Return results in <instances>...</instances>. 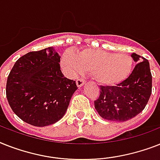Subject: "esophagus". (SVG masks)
Here are the masks:
<instances>
[{
	"label": "esophagus",
	"instance_id": "esophagus-1",
	"mask_svg": "<svg viewBox=\"0 0 160 160\" xmlns=\"http://www.w3.org/2000/svg\"><path fill=\"white\" fill-rule=\"evenodd\" d=\"M84 83H85L84 80H83V79H81V78H80V79H77V80H76V85H77L79 88L81 86H83V85L84 84Z\"/></svg>",
	"mask_w": 160,
	"mask_h": 160
}]
</instances>
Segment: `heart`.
<instances>
[{
    "mask_svg": "<svg viewBox=\"0 0 160 160\" xmlns=\"http://www.w3.org/2000/svg\"><path fill=\"white\" fill-rule=\"evenodd\" d=\"M62 66L71 76L84 71H91L98 84L114 86L123 82L132 73L133 60L127 54L84 48L76 53L65 52L62 56Z\"/></svg>",
    "mask_w": 160,
    "mask_h": 160,
    "instance_id": "b5f03b06",
    "label": "heart"
}]
</instances>
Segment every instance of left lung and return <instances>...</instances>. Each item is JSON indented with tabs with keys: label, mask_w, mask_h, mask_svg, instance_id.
Masks as SVG:
<instances>
[{
	"label": "left lung",
	"mask_w": 160,
	"mask_h": 160,
	"mask_svg": "<svg viewBox=\"0 0 160 160\" xmlns=\"http://www.w3.org/2000/svg\"><path fill=\"white\" fill-rule=\"evenodd\" d=\"M136 62L129 77L117 86H101L94 108L103 119L125 122L139 114L147 104L152 92V76L148 60L133 53Z\"/></svg>",
	"instance_id": "8db88e82"
}]
</instances>
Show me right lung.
Here are the masks:
<instances>
[{
    "instance_id": "obj_1",
    "label": "right lung",
    "mask_w": 160,
    "mask_h": 160,
    "mask_svg": "<svg viewBox=\"0 0 160 160\" xmlns=\"http://www.w3.org/2000/svg\"><path fill=\"white\" fill-rule=\"evenodd\" d=\"M52 47L30 52L17 60L6 83L11 109L34 127L54 124L64 116L77 86L64 77Z\"/></svg>"
}]
</instances>
